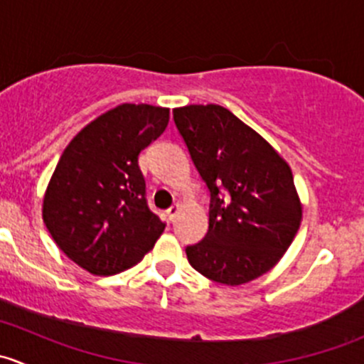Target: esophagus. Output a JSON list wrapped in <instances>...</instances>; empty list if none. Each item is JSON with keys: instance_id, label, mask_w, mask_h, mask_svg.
<instances>
[{"instance_id": "obj_1", "label": "esophagus", "mask_w": 364, "mask_h": 364, "mask_svg": "<svg viewBox=\"0 0 364 364\" xmlns=\"http://www.w3.org/2000/svg\"><path fill=\"white\" fill-rule=\"evenodd\" d=\"M178 213H179V204L171 205V208L167 209V216H168V220H171V222H174V218H176V216H178Z\"/></svg>"}]
</instances>
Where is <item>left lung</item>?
Here are the masks:
<instances>
[{"label":"left lung","mask_w":364,"mask_h":364,"mask_svg":"<svg viewBox=\"0 0 364 364\" xmlns=\"http://www.w3.org/2000/svg\"><path fill=\"white\" fill-rule=\"evenodd\" d=\"M172 114L211 197L208 234L186 247L188 262L218 284H248L284 257L301 225L291 167L222 105H186Z\"/></svg>","instance_id":"left-lung-1"}]
</instances>
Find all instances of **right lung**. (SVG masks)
<instances>
[{"mask_svg": "<svg viewBox=\"0 0 364 364\" xmlns=\"http://www.w3.org/2000/svg\"><path fill=\"white\" fill-rule=\"evenodd\" d=\"M168 109L121 104L82 128L53 172L42 216L77 266L109 277L137 264L165 223L149 209L139 153L164 134Z\"/></svg>", "mask_w": 364, "mask_h": 364, "instance_id": "add662e5", "label": "right lung"}]
</instances>
